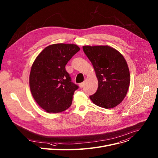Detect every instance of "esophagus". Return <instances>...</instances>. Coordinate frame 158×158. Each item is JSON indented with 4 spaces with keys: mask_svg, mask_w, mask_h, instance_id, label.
Segmentation results:
<instances>
[{
    "mask_svg": "<svg viewBox=\"0 0 158 158\" xmlns=\"http://www.w3.org/2000/svg\"><path fill=\"white\" fill-rule=\"evenodd\" d=\"M84 85H85V82H81V83H80L79 84V87L81 88H83L84 87Z\"/></svg>",
    "mask_w": 158,
    "mask_h": 158,
    "instance_id": "esophagus-1",
    "label": "esophagus"
}]
</instances>
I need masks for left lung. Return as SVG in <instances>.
<instances>
[{
    "mask_svg": "<svg viewBox=\"0 0 158 158\" xmlns=\"http://www.w3.org/2000/svg\"><path fill=\"white\" fill-rule=\"evenodd\" d=\"M84 52L91 62L98 81L97 92L90 96L97 106L116 107L127 95L130 82L127 62L123 55L109 46H84Z\"/></svg>",
    "mask_w": 158,
    "mask_h": 158,
    "instance_id": "8db88e82",
    "label": "left lung"
}]
</instances>
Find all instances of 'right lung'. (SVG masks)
Wrapping results in <instances>:
<instances>
[{
    "instance_id": "add662e5",
    "label": "right lung",
    "mask_w": 158,
    "mask_h": 158,
    "mask_svg": "<svg viewBox=\"0 0 158 158\" xmlns=\"http://www.w3.org/2000/svg\"><path fill=\"white\" fill-rule=\"evenodd\" d=\"M80 50L73 44H54L45 48L31 65L29 85L33 98L48 113L69 109L78 86L71 82L65 65Z\"/></svg>"
}]
</instances>
